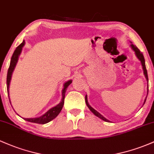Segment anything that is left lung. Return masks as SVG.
Returning <instances> with one entry per match:
<instances>
[{
	"instance_id": "obj_1",
	"label": "left lung",
	"mask_w": 154,
	"mask_h": 154,
	"mask_svg": "<svg viewBox=\"0 0 154 154\" xmlns=\"http://www.w3.org/2000/svg\"><path fill=\"white\" fill-rule=\"evenodd\" d=\"M131 48L133 49V50H134V52H135V55H136V56L137 57V58L139 59V60H140V62H141V63H142V66H143V73H144L145 77H146V80H147V81H148V72H147V70H146V63H145V58H144V56H143V53H142V52L140 51L139 49H138L137 47L136 46H135V45H133L132 42H131ZM146 99H145V101H144V104H145V102H146ZM85 103H86V104H87L88 107L89 109H90V110H91V112H92L93 113H94V114L96 116H97V117H99V118H101V119L103 120V121H106V122H109V120H107V118H104V116H102V115H101L100 113H99V112H97V111H96V109H94V108H93L92 107H91V106L90 105V104H88V98H87V96H85Z\"/></svg>"
}]
</instances>
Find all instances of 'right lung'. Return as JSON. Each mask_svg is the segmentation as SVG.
Listing matches in <instances>:
<instances>
[{"label": "right lung", "instance_id": "obj_1", "mask_svg": "<svg viewBox=\"0 0 154 154\" xmlns=\"http://www.w3.org/2000/svg\"><path fill=\"white\" fill-rule=\"evenodd\" d=\"M25 45V41H23L21 44L16 48V50H14V53H13L12 56L11 58V62H10L9 68H8V73H7V78H6V85H7V92L8 95V89H9V84L10 81L11 79V75H12L13 71L16 66V64L18 61V58L21 53L22 50H23V47ZM72 80H69L67 82H66L63 84V88L62 91V99L60 101V102L58 104H57L56 106L53 107L51 109H49L46 113L43 115V116H40L38 118H24L25 121H29V122L32 123H36V124H45L47 123L50 122L52 120H53L54 118H55L57 116H58V114L61 111L62 108L63 107L64 104V98H65V94L67 88L69 87V85L72 83ZM9 98V97H8ZM11 103V102H10Z\"/></svg>", "mask_w": 154, "mask_h": 154}]
</instances>
